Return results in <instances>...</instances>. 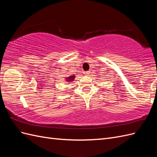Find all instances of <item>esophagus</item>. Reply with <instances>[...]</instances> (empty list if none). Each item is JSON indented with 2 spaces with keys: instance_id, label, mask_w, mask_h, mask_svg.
I'll use <instances>...</instances> for the list:
<instances>
[{
  "instance_id": "obj_1",
  "label": "esophagus",
  "mask_w": 157,
  "mask_h": 157,
  "mask_svg": "<svg viewBox=\"0 0 157 157\" xmlns=\"http://www.w3.org/2000/svg\"><path fill=\"white\" fill-rule=\"evenodd\" d=\"M85 74H86V75H89V74H90V71H86V72H85Z\"/></svg>"
}]
</instances>
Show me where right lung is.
Returning a JSON list of instances; mask_svg holds the SVG:
<instances>
[{
    "instance_id": "1",
    "label": "right lung",
    "mask_w": 157,
    "mask_h": 157,
    "mask_svg": "<svg viewBox=\"0 0 157 157\" xmlns=\"http://www.w3.org/2000/svg\"><path fill=\"white\" fill-rule=\"evenodd\" d=\"M75 76L74 75H71V76H70V77H67V78H66V81H67V82H71V81H73V80H74V79H75Z\"/></svg>"
}]
</instances>
